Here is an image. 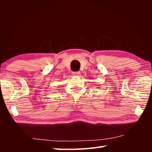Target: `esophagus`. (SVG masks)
Segmentation results:
<instances>
[{
	"label": "esophagus",
	"mask_w": 152,
	"mask_h": 152,
	"mask_svg": "<svg viewBox=\"0 0 152 152\" xmlns=\"http://www.w3.org/2000/svg\"><path fill=\"white\" fill-rule=\"evenodd\" d=\"M80 74V71H78V72H72V75L73 76H77V75H79Z\"/></svg>",
	"instance_id": "esophagus-1"
}]
</instances>
